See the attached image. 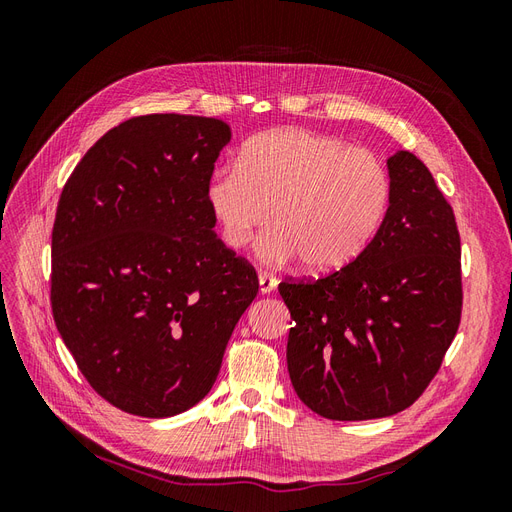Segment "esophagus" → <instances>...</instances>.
Here are the masks:
<instances>
[{"instance_id": "1", "label": "esophagus", "mask_w": 512, "mask_h": 512, "mask_svg": "<svg viewBox=\"0 0 512 512\" xmlns=\"http://www.w3.org/2000/svg\"><path fill=\"white\" fill-rule=\"evenodd\" d=\"M258 284H260V292L262 294H269V292L275 290L277 280H275V275H271V273H260L258 275Z\"/></svg>"}]
</instances>
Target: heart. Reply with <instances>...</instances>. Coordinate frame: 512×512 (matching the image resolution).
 I'll return each instance as SVG.
<instances>
[{
  "instance_id": "b5f03b06",
  "label": "heart",
  "mask_w": 512,
  "mask_h": 512,
  "mask_svg": "<svg viewBox=\"0 0 512 512\" xmlns=\"http://www.w3.org/2000/svg\"><path fill=\"white\" fill-rule=\"evenodd\" d=\"M391 192L389 168L374 151L286 128L254 136L239 164L215 170L207 200L230 250H243L273 218L258 256L271 265L301 258L324 273L350 265L376 237Z\"/></svg>"
}]
</instances>
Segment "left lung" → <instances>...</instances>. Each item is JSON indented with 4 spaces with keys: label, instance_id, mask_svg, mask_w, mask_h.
Listing matches in <instances>:
<instances>
[{
    "label": "left lung",
    "instance_id": "8db88e82",
    "mask_svg": "<svg viewBox=\"0 0 512 512\" xmlns=\"http://www.w3.org/2000/svg\"><path fill=\"white\" fill-rule=\"evenodd\" d=\"M391 205L350 265L284 280L288 374L303 404L331 421L412 406L436 378L463 307L455 213L410 151L389 158Z\"/></svg>",
    "mask_w": 512,
    "mask_h": 512
}]
</instances>
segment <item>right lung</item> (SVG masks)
Instances as JSON below:
<instances>
[{"instance_id": "right-lung-1", "label": "right lung", "mask_w": 512, "mask_h": 512, "mask_svg": "<svg viewBox=\"0 0 512 512\" xmlns=\"http://www.w3.org/2000/svg\"><path fill=\"white\" fill-rule=\"evenodd\" d=\"M230 136L215 117H132L85 153L61 190L53 318L91 389L128 414L196 406L258 294L254 267L215 237L207 200Z\"/></svg>"}]
</instances>
